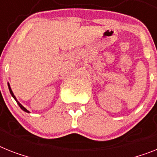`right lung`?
<instances>
[{
  "instance_id": "right-lung-1",
  "label": "right lung",
  "mask_w": 157,
  "mask_h": 157,
  "mask_svg": "<svg viewBox=\"0 0 157 157\" xmlns=\"http://www.w3.org/2000/svg\"><path fill=\"white\" fill-rule=\"evenodd\" d=\"M8 86H9V92H10V93H11V95H12V97H13L14 99H15L16 100V101H17V103L18 104V105H19L20 106V108H21V109H22V110H23V111H25V112H27V113H29V111H28L27 109H25V107H23V106H22L21 105V104L19 103V102H18L17 101V99H16V97H15V96H14L13 95V91H12V89H11V88H10V86H9V84H8Z\"/></svg>"
}]
</instances>
